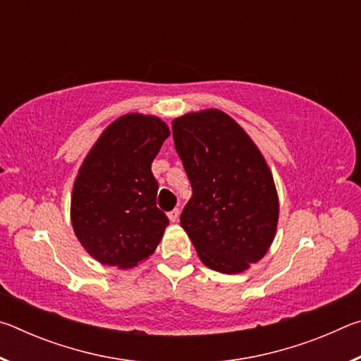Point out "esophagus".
Instances as JSON below:
<instances>
[{
	"label": "esophagus",
	"mask_w": 361,
	"mask_h": 361,
	"mask_svg": "<svg viewBox=\"0 0 361 361\" xmlns=\"http://www.w3.org/2000/svg\"><path fill=\"white\" fill-rule=\"evenodd\" d=\"M167 216H169L170 221L175 223L176 219H178V216H180V210H178V209H173L172 212H169V213H167Z\"/></svg>",
	"instance_id": "esophagus-1"
}]
</instances>
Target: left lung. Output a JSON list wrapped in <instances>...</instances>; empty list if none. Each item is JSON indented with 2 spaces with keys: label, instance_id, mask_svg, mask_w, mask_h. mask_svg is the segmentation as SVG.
<instances>
[{
  "label": "left lung",
  "instance_id": "8db88e82",
  "mask_svg": "<svg viewBox=\"0 0 361 361\" xmlns=\"http://www.w3.org/2000/svg\"><path fill=\"white\" fill-rule=\"evenodd\" d=\"M172 132L192 186L181 228L207 267L247 271L267 253L277 231L279 197L266 159L219 109L180 116Z\"/></svg>",
  "mask_w": 361,
  "mask_h": 361
}]
</instances>
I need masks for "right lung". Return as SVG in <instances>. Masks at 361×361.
Returning a JSON list of instances; mask_svg holds the SVG:
<instances>
[{
	"label": "right lung",
	"instance_id": "right-lung-1",
	"mask_svg": "<svg viewBox=\"0 0 361 361\" xmlns=\"http://www.w3.org/2000/svg\"><path fill=\"white\" fill-rule=\"evenodd\" d=\"M169 135L162 119L129 113L111 122L85 156L73 185L71 224L102 264L133 267L161 242L169 218L156 205L151 164Z\"/></svg>",
	"mask_w": 361,
	"mask_h": 361
}]
</instances>
